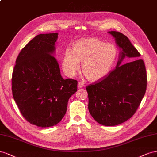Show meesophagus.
Here are the masks:
<instances>
[{
  "label": "esophagus",
  "mask_w": 157,
  "mask_h": 157,
  "mask_svg": "<svg viewBox=\"0 0 157 157\" xmlns=\"http://www.w3.org/2000/svg\"><path fill=\"white\" fill-rule=\"evenodd\" d=\"M83 87H84V83L82 82H78V89L82 88Z\"/></svg>",
  "instance_id": "1"
}]
</instances>
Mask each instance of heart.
Listing matches in <instances>:
<instances>
[{"mask_svg": "<svg viewBox=\"0 0 157 157\" xmlns=\"http://www.w3.org/2000/svg\"><path fill=\"white\" fill-rule=\"evenodd\" d=\"M117 51L113 44L105 43L96 38H88L75 43L72 50L66 49L62 60L65 74L72 77L80 68L86 77L96 81L108 74L115 62Z\"/></svg>", "mask_w": 157, "mask_h": 157, "instance_id": "heart-1", "label": "heart"}]
</instances>
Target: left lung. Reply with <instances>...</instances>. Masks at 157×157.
<instances>
[{
	"instance_id": "left-lung-1",
	"label": "left lung",
	"mask_w": 157,
	"mask_h": 157,
	"mask_svg": "<svg viewBox=\"0 0 157 157\" xmlns=\"http://www.w3.org/2000/svg\"><path fill=\"white\" fill-rule=\"evenodd\" d=\"M120 48L116 68L86 87L88 109L98 123L106 126L122 124L136 113L147 89V71L140 53L118 31H109ZM126 56L134 60L121 65Z\"/></svg>"
}]
</instances>
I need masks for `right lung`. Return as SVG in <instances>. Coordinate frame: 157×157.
I'll return each mask as SVG.
<instances>
[{
  "label": "right lung",
  "mask_w": 157,
  "mask_h": 157,
  "mask_svg": "<svg viewBox=\"0 0 157 157\" xmlns=\"http://www.w3.org/2000/svg\"><path fill=\"white\" fill-rule=\"evenodd\" d=\"M58 33L39 34L21 49L12 75V91L21 114L38 127L53 126L66 113L78 81L64 79L55 51Z\"/></svg>",
  "instance_id": "1"
}]
</instances>
